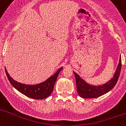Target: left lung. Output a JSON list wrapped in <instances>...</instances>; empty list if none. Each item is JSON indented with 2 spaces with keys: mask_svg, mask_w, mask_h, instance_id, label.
<instances>
[{
  "mask_svg": "<svg viewBox=\"0 0 126 126\" xmlns=\"http://www.w3.org/2000/svg\"><path fill=\"white\" fill-rule=\"evenodd\" d=\"M121 69V57H120L119 62L117 67L116 71L113 74V78L105 84L97 86L92 85L88 83L83 78H81L79 75L73 71L76 78L77 92L78 93V94L83 98H93L99 97L108 93L116 84L119 77Z\"/></svg>",
  "mask_w": 126,
  "mask_h": 126,
  "instance_id": "left-lung-1",
  "label": "left lung"
}]
</instances>
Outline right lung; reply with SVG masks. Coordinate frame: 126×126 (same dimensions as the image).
<instances>
[{
	"label": "right lung",
	"mask_w": 126,
	"mask_h": 126,
	"mask_svg": "<svg viewBox=\"0 0 126 126\" xmlns=\"http://www.w3.org/2000/svg\"><path fill=\"white\" fill-rule=\"evenodd\" d=\"M62 69H63L62 67L59 69L55 74L51 76L46 81L34 85L19 83L13 79L12 77L10 76L6 69H5V70L9 81L14 88L28 97L36 99V100H40V99L46 98L50 95L53 92V86L56 82L59 74Z\"/></svg>",
	"instance_id": "obj_1"
}]
</instances>
